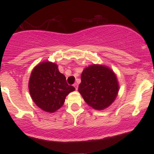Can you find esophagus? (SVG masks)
I'll return each mask as SVG.
<instances>
[{
  "mask_svg": "<svg viewBox=\"0 0 154 154\" xmlns=\"http://www.w3.org/2000/svg\"><path fill=\"white\" fill-rule=\"evenodd\" d=\"M74 87L75 88L76 90H77V88H78V85H77V83H75V84H74Z\"/></svg>",
  "mask_w": 154,
  "mask_h": 154,
  "instance_id": "esophagus-1",
  "label": "esophagus"
}]
</instances>
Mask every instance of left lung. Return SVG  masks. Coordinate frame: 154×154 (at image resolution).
Segmentation results:
<instances>
[{
  "label": "left lung",
  "instance_id": "8db88e82",
  "mask_svg": "<svg viewBox=\"0 0 154 154\" xmlns=\"http://www.w3.org/2000/svg\"><path fill=\"white\" fill-rule=\"evenodd\" d=\"M78 91L90 106L103 110L114 101L119 91V84L116 75L110 68L93 64L83 70Z\"/></svg>",
  "mask_w": 154,
  "mask_h": 154
}]
</instances>
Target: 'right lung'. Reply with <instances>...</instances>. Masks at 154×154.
<instances>
[{
    "label": "right lung",
    "instance_id": "add662e5",
    "mask_svg": "<svg viewBox=\"0 0 154 154\" xmlns=\"http://www.w3.org/2000/svg\"><path fill=\"white\" fill-rule=\"evenodd\" d=\"M75 88L66 83V77L59 72L57 64L43 61L31 72L29 91L32 99L42 110L55 112L63 106L66 95Z\"/></svg>",
    "mask_w": 154,
    "mask_h": 154
}]
</instances>
